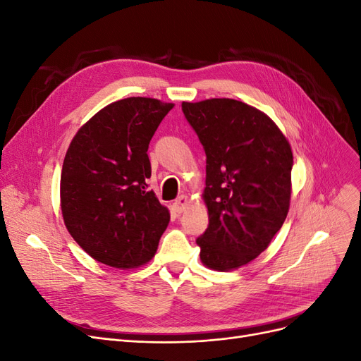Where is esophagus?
I'll use <instances>...</instances> for the list:
<instances>
[{"instance_id": "esophagus-1", "label": "esophagus", "mask_w": 361, "mask_h": 361, "mask_svg": "<svg viewBox=\"0 0 361 361\" xmlns=\"http://www.w3.org/2000/svg\"><path fill=\"white\" fill-rule=\"evenodd\" d=\"M187 204H188V197H187V195H180L178 200H174L173 209H174V212L180 214L185 209V207H187Z\"/></svg>"}]
</instances>
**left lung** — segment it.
Listing matches in <instances>:
<instances>
[{
  "mask_svg": "<svg viewBox=\"0 0 361 361\" xmlns=\"http://www.w3.org/2000/svg\"><path fill=\"white\" fill-rule=\"evenodd\" d=\"M206 154L209 224L197 238L203 265L231 271L256 259L286 220L293 157L260 110L241 101L182 102Z\"/></svg>",
  "mask_w": 361,
  "mask_h": 361,
  "instance_id": "8db88e82",
  "label": "left lung"
}]
</instances>
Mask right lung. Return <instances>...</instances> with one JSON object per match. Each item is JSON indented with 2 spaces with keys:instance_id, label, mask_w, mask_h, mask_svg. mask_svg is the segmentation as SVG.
Returning a JSON list of instances; mask_svg holds the SVG:
<instances>
[{
  "instance_id": "add662e5",
  "label": "right lung",
  "mask_w": 361,
  "mask_h": 361,
  "mask_svg": "<svg viewBox=\"0 0 361 361\" xmlns=\"http://www.w3.org/2000/svg\"><path fill=\"white\" fill-rule=\"evenodd\" d=\"M174 105L126 97L80 128L64 157L60 180L64 224L94 260L137 268L155 256L170 212L149 191L147 149Z\"/></svg>"
}]
</instances>
